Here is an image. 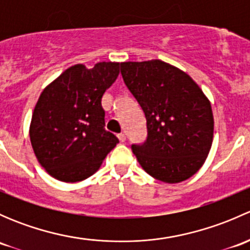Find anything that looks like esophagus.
<instances>
[{"instance_id": "esophagus-1", "label": "esophagus", "mask_w": 250, "mask_h": 250, "mask_svg": "<svg viewBox=\"0 0 250 250\" xmlns=\"http://www.w3.org/2000/svg\"><path fill=\"white\" fill-rule=\"evenodd\" d=\"M118 139H120L121 143H125V134H123V133L118 134Z\"/></svg>"}]
</instances>
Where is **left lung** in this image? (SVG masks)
<instances>
[{
  "label": "left lung",
  "instance_id": "obj_1",
  "mask_svg": "<svg viewBox=\"0 0 250 250\" xmlns=\"http://www.w3.org/2000/svg\"><path fill=\"white\" fill-rule=\"evenodd\" d=\"M121 74L145 112L147 139L132 145L139 165L163 183L188 180L206 162L213 144L207 95L186 72L162 60L121 62Z\"/></svg>",
  "mask_w": 250,
  "mask_h": 250
}]
</instances>
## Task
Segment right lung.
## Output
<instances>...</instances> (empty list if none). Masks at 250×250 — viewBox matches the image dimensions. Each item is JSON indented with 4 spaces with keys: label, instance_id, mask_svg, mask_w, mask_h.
<instances>
[{
    "label": "right lung",
    "instance_id": "add662e5",
    "mask_svg": "<svg viewBox=\"0 0 250 250\" xmlns=\"http://www.w3.org/2000/svg\"><path fill=\"white\" fill-rule=\"evenodd\" d=\"M120 62L76 64L42 90L32 112L30 141L40 165L54 179L76 183L93 175L118 139L105 129L102 99Z\"/></svg>",
    "mask_w": 250,
    "mask_h": 250
}]
</instances>
